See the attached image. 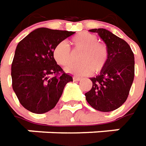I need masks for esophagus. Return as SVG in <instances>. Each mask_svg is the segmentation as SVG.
Segmentation results:
<instances>
[{
  "instance_id": "obj_1",
  "label": "esophagus",
  "mask_w": 146,
  "mask_h": 146,
  "mask_svg": "<svg viewBox=\"0 0 146 146\" xmlns=\"http://www.w3.org/2000/svg\"><path fill=\"white\" fill-rule=\"evenodd\" d=\"M73 78V80H74L75 82H78V81H81V80H82V78H79V77H76V76H74Z\"/></svg>"
}]
</instances>
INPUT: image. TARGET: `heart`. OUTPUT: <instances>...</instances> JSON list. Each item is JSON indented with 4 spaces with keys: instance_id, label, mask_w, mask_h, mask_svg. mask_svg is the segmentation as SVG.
Listing matches in <instances>:
<instances>
[{
    "instance_id": "1",
    "label": "heart",
    "mask_w": 146,
    "mask_h": 146,
    "mask_svg": "<svg viewBox=\"0 0 146 146\" xmlns=\"http://www.w3.org/2000/svg\"><path fill=\"white\" fill-rule=\"evenodd\" d=\"M72 43L75 48L82 49L79 55L81 62L68 65L66 72L75 75H86L101 71L108 60V51L105 44L98 43L95 35L82 32L74 36ZM53 56L56 61L62 66H66L72 61L71 49L67 42H60L53 50Z\"/></svg>"
}]
</instances>
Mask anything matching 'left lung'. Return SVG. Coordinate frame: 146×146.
<instances>
[{"mask_svg":"<svg viewBox=\"0 0 146 146\" xmlns=\"http://www.w3.org/2000/svg\"><path fill=\"white\" fill-rule=\"evenodd\" d=\"M98 33L106 43L108 60L100 73L91 78L92 88L85 94L88 103L103 112L119 108L128 98L134 79V55L126 41L103 28L90 30Z\"/></svg>","mask_w":146,"mask_h":146,"instance_id":"1","label":"left lung"}]
</instances>
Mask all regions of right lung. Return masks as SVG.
<instances>
[{
  "instance_id": "right-lung-1",
  "label": "right lung",
  "mask_w": 146,
  "mask_h": 146,
  "mask_svg": "<svg viewBox=\"0 0 146 146\" xmlns=\"http://www.w3.org/2000/svg\"><path fill=\"white\" fill-rule=\"evenodd\" d=\"M75 32L38 28L18 43L11 66L13 91L20 103L33 113L55 108L65 85L73 78L56 64L53 50Z\"/></svg>"
}]
</instances>
